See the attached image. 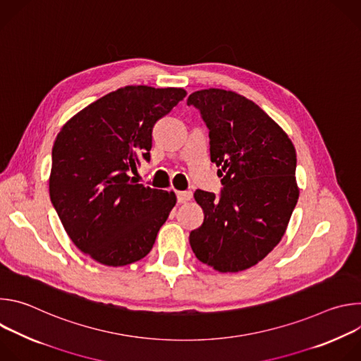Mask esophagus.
<instances>
[{"instance_id":"obj_1","label":"esophagus","mask_w":361,"mask_h":361,"mask_svg":"<svg viewBox=\"0 0 361 361\" xmlns=\"http://www.w3.org/2000/svg\"><path fill=\"white\" fill-rule=\"evenodd\" d=\"M192 197L191 191H177V201L178 202H187Z\"/></svg>"}]
</instances>
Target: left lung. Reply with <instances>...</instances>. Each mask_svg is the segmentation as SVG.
I'll return each mask as SVG.
<instances>
[{
	"label": "left lung",
	"mask_w": 361,
	"mask_h": 361,
	"mask_svg": "<svg viewBox=\"0 0 361 361\" xmlns=\"http://www.w3.org/2000/svg\"><path fill=\"white\" fill-rule=\"evenodd\" d=\"M188 106L209 128L212 161L220 169V197L197 190L202 224L190 233L197 259L220 273L262 262L280 243L298 200L295 148L251 99L220 88L192 92Z\"/></svg>",
	"instance_id": "obj_1"
}]
</instances>
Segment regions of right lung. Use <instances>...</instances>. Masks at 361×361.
<instances>
[{
    "label": "right lung",
    "mask_w": 361,
    "mask_h": 361,
    "mask_svg": "<svg viewBox=\"0 0 361 361\" xmlns=\"http://www.w3.org/2000/svg\"><path fill=\"white\" fill-rule=\"evenodd\" d=\"M187 95L183 88L127 85L77 113L53 147L49 198L71 241L111 267L145 257L176 194L137 184L149 161L152 128Z\"/></svg>",
    "instance_id": "1"
}]
</instances>
